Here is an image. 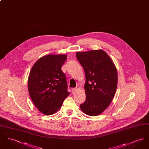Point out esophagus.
Segmentation results:
<instances>
[{"mask_svg": "<svg viewBox=\"0 0 149 149\" xmlns=\"http://www.w3.org/2000/svg\"><path fill=\"white\" fill-rule=\"evenodd\" d=\"M79 89V86H77L75 88H72V92H76Z\"/></svg>", "mask_w": 149, "mask_h": 149, "instance_id": "1", "label": "esophagus"}]
</instances>
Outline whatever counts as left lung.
<instances>
[{
	"mask_svg": "<svg viewBox=\"0 0 149 149\" xmlns=\"http://www.w3.org/2000/svg\"><path fill=\"white\" fill-rule=\"evenodd\" d=\"M85 72V102L81 111L91 116L102 113L113 98L117 85V71L113 62L103 50L76 54Z\"/></svg>",
	"mask_w": 149,
	"mask_h": 149,
	"instance_id": "8db88e82",
	"label": "left lung"
}]
</instances>
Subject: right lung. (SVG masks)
Instances as JSON below:
<instances>
[{
    "label": "right lung",
    "mask_w": 149,
    "mask_h": 149,
    "mask_svg": "<svg viewBox=\"0 0 149 149\" xmlns=\"http://www.w3.org/2000/svg\"><path fill=\"white\" fill-rule=\"evenodd\" d=\"M66 55H48L33 65L28 79L29 94L38 111L46 115L56 113L69 95L61 67Z\"/></svg>",
    "instance_id": "obj_1"
}]
</instances>
